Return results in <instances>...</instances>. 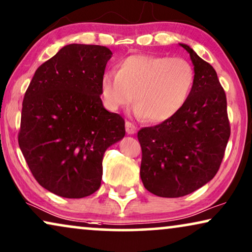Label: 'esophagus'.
Masks as SVG:
<instances>
[{"instance_id":"1","label":"esophagus","mask_w":252,"mask_h":252,"mask_svg":"<svg viewBox=\"0 0 252 252\" xmlns=\"http://www.w3.org/2000/svg\"><path fill=\"white\" fill-rule=\"evenodd\" d=\"M126 131L128 135H133V133L137 132L136 126L131 122H126Z\"/></svg>"}]
</instances>
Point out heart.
Listing matches in <instances>:
<instances>
[{"label":"heart","mask_w":252,"mask_h":252,"mask_svg":"<svg viewBox=\"0 0 252 252\" xmlns=\"http://www.w3.org/2000/svg\"><path fill=\"white\" fill-rule=\"evenodd\" d=\"M194 84V71L187 60L156 55H131L117 72L101 78V95L107 108L119 110L135 105L147 122L170 120L186 105Z\"/></svg>","instance_id":"b5f03b06"}]
</instances>
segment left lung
Returning <instances> with one entry per match:
<instances>
[{"label":"left lung","instance_id":"8db88e82","mask_svg":"<svg viewBox=\"0 0 252 252\" xmlns=\"http://www.w3.org/2000/svg\"><path fill=\"white\" fill-rule=\"evenodd\" d=\"M192 61L194 84L175 116L138 131L140 179L159 197L186 196L216 176L230 136L226 94L213 66L180 43Z\"/></svg>","mask_w":252,"mask_h":252}]
</instances>
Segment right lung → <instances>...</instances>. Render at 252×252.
<instances>
[{"mask_svg": "<svg viewBox=\"0 0 252 252\" xmlns=\"http://www.w3.org/2000/svg\"><path fill=\"white\" fill-rule=\"evenodd\" d=\"M112 55L105 46H64L36 69L23 100V156L40 186L64 198L99 189L103 154L126 135L122 116L100 98Z\"/></svg>", "mask_w": 252, "mask_h": 252, "instance_id": "right-lung-1", "label": "right lung"}]
</instances>
